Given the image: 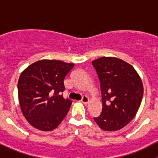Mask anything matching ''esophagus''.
<instances>
[{"mask_svg": "<svg viewBox=\"0 0 158 158\" xmlns=\"http://www.w3.org/2000/svg\"><path fill=\"white\" fill-rule=\"evenodd\" d=\"M89 98L87 96H83L82 98V99H81V102H82V103H83V104H87V103L89 102Z\"/></svg>", "mask_w": 158, "mask_h": 158, "instance_id": "34e87169", "label": "esophagus"}]
</instances>
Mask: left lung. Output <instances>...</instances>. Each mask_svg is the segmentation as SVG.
<instances>
[{
  "instance_id": "obj_1",
  "label": "left lung",
  "mask_w": 158,
  "mask_h": 158,
  "mask_svg": "<svg viewBox=\"0 0 158 158\" xmlns=\"http://www.w3.org/2000/svg\"><path fill=\"white\" fill-rule=\"evenodd\" d=\"M100 82L102 110L93 118L104 131L120 130L135 118L141 106L144 88L133 66L115 57H101L92 62Z\"/></svg>"
}]
</instances>
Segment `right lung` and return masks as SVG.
Masks as SVG:
<instances>
[{
  "instance_id": "add662e5",
  "label": "right lung",
  "mask_w": 158,
  "mask_h": 158,
  "mask_svg": "<svg viewBox=\"0 0 158 158\" xmlns=\"http://www.w3.org/2000/svg\"><path fill=\"white\" fill-rule=\"evenodd\" d=\"M73 63L42 60L30 65L17 84L20 109L25 118L38 130L49 131L61 123L72 104L63 96L64 79Z\"/></svg>"
}]
</instances>
